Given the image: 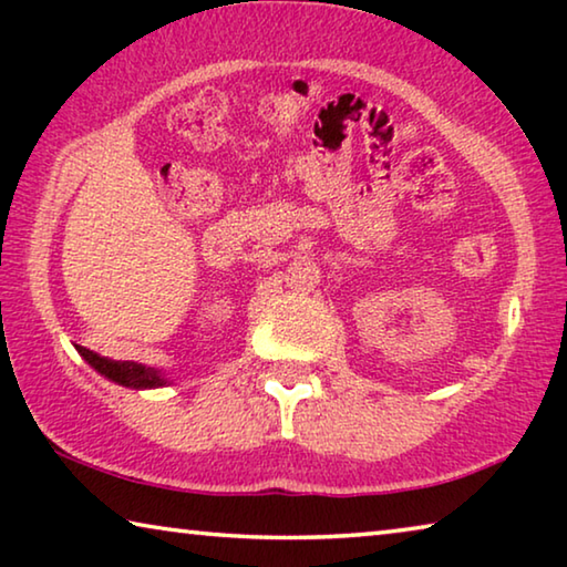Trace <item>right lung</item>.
I'll use <instances>...</instances> for the list:
<instances>
[{
	"label": "right lung",
	"mask_w": 567,
	"mask_h": 567,
	"mask_svg": "<svg viewBox=\"0 0 567 567\" xmlns=\"http://www.w3.org/2000/svg\"><path fill=\"white\" fill-rule=\"evenodd\" d=\"M84 360H87L94 370L100 372L112 382H117L122 388H134V390H147V388H165L167 378L162 375L155 368H145V364L137 362H117V360H107L100 358L97 352H92L87 348H76Z\"/></svg>",
	"instance_id": "1"
}]
</instances>
